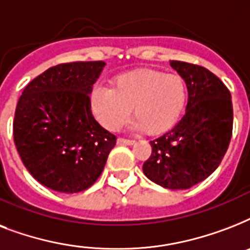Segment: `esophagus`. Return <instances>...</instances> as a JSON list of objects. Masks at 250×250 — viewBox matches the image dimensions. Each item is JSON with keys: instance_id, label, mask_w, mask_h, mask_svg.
<instances>
[{"instance_id": "obj_1", "label": "esophagus", "mask_w": 250, "mask_h": 250, "mask_svg": "<svg viewBox=\"0 0 250 250\" xmlns=\"http://www.w3.org/2000/svg\"><path fill=\"white\" fill-rule=\"evenodd\" d=\"M118 143H119V144H125V145H132L135 144V140H128V139L119 137V139H118Z\"/></svg>"}]
</instances>
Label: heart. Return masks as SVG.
<instances>
[{
    "mask_svg": "<svg viewBox=\"0 0 250 250\" xmlns=\"http://www.w3.org/2000/svg\"><path fill=\"white\" fill-rule=\"evenodd\" d=\"M113 89L96 86L90 93V107L100 125L115 131L132 109V127L150 135L162 133L176 125L186 107V80L175 74L140 68L118 75Z\"/></svg>",
    "mask_w": 250,
    "mask_h": 250,
    "instance_id": "heart-1",
    "label": "heart"
}]
</instances>
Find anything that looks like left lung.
Returning <instances> with one entry per match:
<instances>
[{
  "mask_svg": "<svg viewBox=\"0 0 250 250\" xmlns=\"http://www.w3.org/2000/svg\"><path fill=\"white\" fill-rule=\"evenodd\" d=\"M170 64L186 80L187 111L174 128L150 141L152 154L143 171L164 188L188 189L223 160L232 136V101L227 86L208 68L182 61Z\"/></svg>",
  "mask_w": 250,
  "mask_h": 250,
  "instance_id": "1",
  "label": "left lung"
}]
</instances>
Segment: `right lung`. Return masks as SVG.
I'll use <instances>...</instances> for the list:
<instances>
[{"mask_svg":"<svg viewBox=\"0 0 250 250\" xmlns=\"http://www.w3.org/2000/svg\"><path fill=\"white\" fill-rule=\"evenodd\" d=\"M105 62H71L48 68L19 97L14 143L29 174L63 193L89 188L105 167L117 136L90 110L93 84Z\"/></svg>","mask_w":250,"mask_h":250,"instance_id":"1","label":"right lung"}]
</instances>
